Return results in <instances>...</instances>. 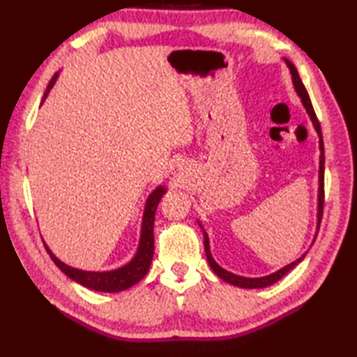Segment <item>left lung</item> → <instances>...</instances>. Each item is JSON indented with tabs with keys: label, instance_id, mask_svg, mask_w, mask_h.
Returning <instances> with one entry per match:
<instances>
[{
	"label": "left lung",
	"instance_id": "1",
	"mask_svg": "<svg viewBox=\"0 0 357 357\" xmlns=\"http://www.w3.org/2000/svg\"><path fill=\"white\" fill-rule=\"evenodd\" d=\"M284 61L288 67V70H290L291 73V81H293V86H294V90L296 93H298V96L301 98V102L302 105H304L310 119H312L313 123V127L314 130L317 133V136H319V150H321V156H319V188H317V222H316V233H314V239L313 242L316 241V236H317V231H319V227H321V219H322V211H324V165H325V155H324V141H322V132H321V124L319 121H317V116L314 113V109L312 105V101H310V96H308V92L305 86L302 84V81L299 78V73H298V69L293 66V63L288 61V59L284 58ZM198 225L201 227V230L204 233V248H206V255H207V261H208V265L211 267V270L215 271V275L218 278H221L222 280H225V282H229L234 287H239V288H265L268 285H273L275 282H278L279 279H282L288 271L293 270L296 265H298L299 262H302V259H304L307 252L302 255L301 257H298V259L293 261L291 264L285 265V267L279 268L278 271L271 273V275H267V276H262V278H245V276H239V275H234V273L231 271H227L225 268H222L221 265H219L213 256H211V252H210V241H208V234L207 231L204 230L202 224L198 221ZM312 242V244H313Z\"/></svg>",
	"mask_w": 357,
	"mask_h": 357
}]
</instances>
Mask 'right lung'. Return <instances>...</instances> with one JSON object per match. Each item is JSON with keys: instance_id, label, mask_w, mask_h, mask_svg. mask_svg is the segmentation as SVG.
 <instances>
[{"instance_id": "right-lung-1", "label": "right lung", "mask_w": 357, "mask_h": 357, "mask_svg": "<svg viewBox=\"0 0 357 357\" xmlns=\"http://www.w3.org/2000/svg\"><path fill=\"white\" fill-rule=\"evenodd\" d=\"M59 77V72L53 75L47 89H45L41 104L45 101V98L49 96L52 87L55 86V82ZM167 188L164 185H158L153 192L149 195L146 201V207H144L142 215V224H141V236L138 250H136L135 256L127 264L121 265V267L115 270L107 271H87L70 267V265L64 264L61 259L52 253V250L44 242L45 250H47L52 261L56 264V267L61 270L66 276H69L75 282L81 284L82 287H87L90 290L102 291V293H119L124 291L127 288L138 284L139 280L147 275L149 268L151 265V259H153V250H155V239H153V224H155V211L159 201L165 195Z\"/></svg>"}]
</instances>
